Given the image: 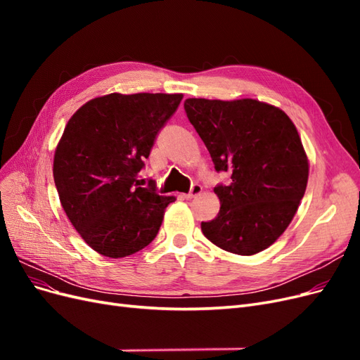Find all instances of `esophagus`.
<instances>
[{
  "label": "esophagus",
  "mask_w": 360,
  "mask_h": 360,
  "mask_svg": "<svg viewBox=\"0 0 360 360\" xmlns=\"http://www.w3.org/2000/svg\"><path fill=\"white\" fill-rule=\"evenodd\" d=\"M201 192H202V186H201V184L195 183V184H192L191 192L186 195V198H188V200H192V198H195V197H198V195H200Z\"/></svg>",
  "instance_id": "esophagus-1"
}]
</instances>
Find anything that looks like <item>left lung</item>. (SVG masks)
Segmentation results:
<instances>
[{
    "label": "left lung",
    "mask_w": 360,
    "mask_h": 360,
    "mask_svg": "<svg viewBox=\"0 0 360 360\" xmlns=\"http://www.w3.org/2000/svg\"><path fill=\"white\" fill-rule=\"evenodd\" d=\"M217 171L231 183L214 188L221 209L202 234L226 252L254 255L287 230L307 191L309 160L291 118L255 99L184 101Z\"/></svg>",
    "instance_id": "obj_1"
}]
</instances>
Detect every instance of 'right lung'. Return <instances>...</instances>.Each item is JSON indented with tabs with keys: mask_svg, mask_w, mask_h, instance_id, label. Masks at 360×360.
Returning a JSON list of instances; mask_svg holds the SVG:
<instances>
[{
	"mask_svg": "<svg viewBox=\"0 0 360 360\" xmlns=\"http://www.w3.org/2000/svg\"><path fill=\"white\" fill-rule=\"evenodd\" d=\"M181 93H111L84 103L53 155V180L69 221L96 252L123 258L155 240L176 197L136 180Z\"/></svg>",
	"mask_w": 360,
	"mask_h": 360,
	"instance_id": "right-lung-1",
	"label": "right lung"
}]
</instances>
